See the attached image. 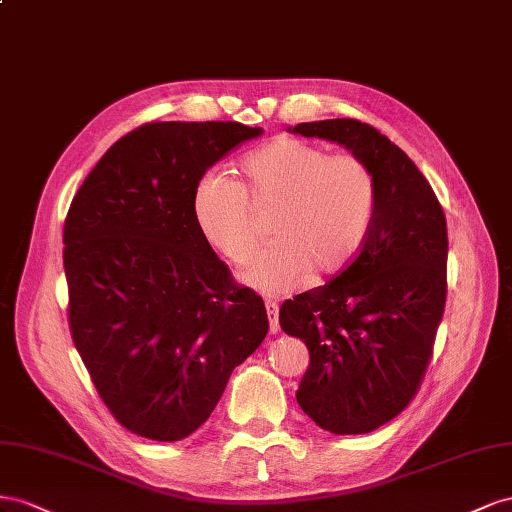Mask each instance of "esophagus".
I'll list each match as a JSON object with an SVG mask.
<instances>
[{
  "mask_svg": "<svg viewBox=\"0 0 512 512\" xmlns=\"http://www.w3.org/2000/svg\"><path fill=\"white\" fill-rule=\"evenodd\" d=\"M266 313L270 319V332L276 334L279 332V304H276L274 300H266Z\"/></svg>",
  "mask_w": 512,
  "mask_h": 512,
  "instance_id": "obj_1",
  "label": "esophagus"
}]
</instances>
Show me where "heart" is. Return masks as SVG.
Wrapping results in <instances>:
<instances>
[{"label":"heart","mask_w":512,"mask_h":512,"mask_svg":"<svg viewBox=\"0 0 512 512\" xmlns=\"http://www.w3.org/2000/svg\"><path fill=\"white\" fill-rule=\"evenodd\" d=\"M240 182L206 173L195 184L199 231L233 264L251 259L259 233L255 210L274 206L272 242L242 272L244 283L281 296L306 281L343 270L360 251L375 206V180L356 154L281 137L248 154Z\"/></svg>","instance_id":"1"}]
</instances>
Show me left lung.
<instances>
[{
  "label": "left lung",
  "mask_w": 512,
  "mask_h": 512,
  "mask_svg": "<svg viewBox=\"0 0 512 512\" xmlns=\"http://www.w3.org/2000/svg\"><path fill=\"white\" fill-rule=\"evenodd\" d=\"M294 133L345 145L375 180L356 257L279 311L311 356L296 392L302 412L330 433H371L412 403L431 362L448 287L446 216L412 158L371 124L341 118Z\"/></svg>",
  "instance_id": "left-lung-1"
}]
</instances>
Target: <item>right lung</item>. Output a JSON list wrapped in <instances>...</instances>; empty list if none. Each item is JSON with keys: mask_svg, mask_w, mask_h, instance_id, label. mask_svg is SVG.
I'll list each match as a JSON object with an SVG mask.
<instances>
[{"mask_svg": "<svg viewBox=\"0 0 512 512\" xmlns=\"http://www.w3.org/2000/svg\"><path fill=\"white\" fill-rule=\"evenodd\" d=\"M261 128L148 122L115 141L64 221L68 326L102 403L158 442L197 431L268 315L193 214L199 178Z\"/></svg>", "mask_w": 512, "mask_h": 512, "instance_id": "add662e5", "label": "right lung"}]
</instances>
